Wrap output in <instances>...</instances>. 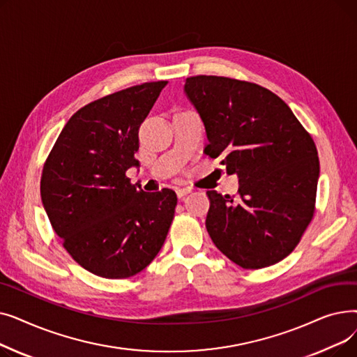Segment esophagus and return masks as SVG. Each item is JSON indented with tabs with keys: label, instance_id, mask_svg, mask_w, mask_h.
I'll return each instance as SVG.
<instances>
[{
	"label": "esophagus",
	"instance_id": "obj_1",
	"mask_svg": "<svg viewBox=\"0 0 357 357\" xmlns=\"http://www.w3.org/2000/svg\"><path fill=\"white\" fill-rule=\"evenodd\" d=\"M190 192H191V188H188V186H186V188H176L178 198H183L186 194H190Z\"/></svg>",
	"mask_w": 357,
	"mask_h": 357
}]
</instances>
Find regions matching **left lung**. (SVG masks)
<instances>
[{
    "mask_svg": "<svg viewBox=\"0 0 357 357\" xmlns=\"http://www.w3.org/2000/svg\"><path fill=\"white\" fill-rule=\"evenodd\" d=\"M207 131L204 153L238 176V199L207 191V231L243 269L285 259L315 213L320 160L308 131L272 91L214 75L186 78Z\"/></svg>",
    "mask_w": 357,
    "mask_h": 357,
    "instance_id": "1",
    "label": "left lung"
}]
</instances>
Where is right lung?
Returning a JSON list of instances; mask_svg holds the SVG:
<instances>
[{
	"label": "right lung",
	"mask_w": 357,
	"mask_h": 357,
	"mask_svg": "<svg viewBox=\"0 0 357 357\" xmlns=\"http://www.w3.org/2000/svg\"><path fill=\"white\" fill-rule=\"evenodd\" d=\"M166 84L144 82L82 107L45 162L40 195L52 227L72 259L97 276L142 272L172 224L175 191L144 192L126 176L139 166V128Z\"/></svg>",
	"instance_id": "right-lung-1"
}]
</instances>
